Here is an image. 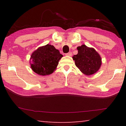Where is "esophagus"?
I'll use <instances>...</instances> for the list:
<instances>
[{
  "instance_id": "esophagus-1",
  "label": "esophagus",
  "mask_w": 126,
  "mask_h": 126,
  "mask_svg": "<svg viewBox=\"0 0 126 126\" xmlns=\"http://www.w3.org/2000/svg\"><path fill=\"white\" fill-rule=\"evenodd\" d=\"M72 55H73V53H72L71 52H68V53H65V55H66V56H71Z\"/></svg>"
}]
</instances>
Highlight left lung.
Segmentation results:
<instances>
[{"label": "left lung", "instance_id": "left-lung-1", "mask_svg": "<svg viewBox=\"0 0 126 126\" xmlns=\"http://www.w3.org/2000/svg\"><path fill=\"white\" fill-rule=\"evenodd\" d=\"M78 53L74 55L75 65L82 73L86 75H91L96 73L101 65V58L93 48L82 45L77 47Z\"/></svg>", "mask_w": 126, "mask_h": 126}]
</instances>
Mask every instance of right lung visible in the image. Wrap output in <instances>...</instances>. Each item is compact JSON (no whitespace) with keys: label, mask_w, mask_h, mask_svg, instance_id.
<instances>
[{"label":"right lung","mask_w":126,"mask_h":126,"mask_svg":"<svg viewBox=\"0 0 126 126\" xmlns=\"http://www.w3.org/2000/svg\"><path fill=\"white\" fill-rule=\"evenodd\" d=\"M62 57L58 50L53 45L47 44L39 47L31 55V67L37 74L47 75L55 70Z\"/></svg>","instance_id":"1"}]
</instances>
